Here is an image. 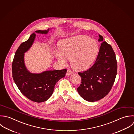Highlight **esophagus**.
Masks as SVG:
<instances>
[{
    "label": "esophagus",
    "instance_id": "obj_1",
    "mask_svg": "<svg viewBox=\"0 0 134 134\" xmlns=\"http://www.w3.org/2000/svg\"><path fill=\"white\" fill-rule=\"evenodd\" d=\"M72 74H73V72L71 70H68L67 71V73H66V76L69 77V76H71Z\"/></svg>",
    "mask_w": 134,
    "mask_h": 134
}]
</instances>
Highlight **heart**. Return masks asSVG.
Returning <instances> with one entry per match:
<instances>
[{
	"mask_svg": "<svg viewBox=\"0 0 134 134\" xmlns=\"http://www.w3.org/2000/svg\"><path fill=\"white\" fill-rule=\"evenodd\" d=\"M59 50L61 53L57 55L59 61L65 64L66 58L71 59V64L75 69L83 70L94 63L99 52V45L96 40L80 35L63 40Z\"/></svg>",
	"mask_w": 134,
	"mask_h": 134,
	"instance_id": "b5f03b06",
	"label": "heart"
}]
</instances>
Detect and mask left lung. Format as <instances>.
I'll return each mask as SVG.
<instances>
[{"mask_svg":"<svg viewBox=\"0 0 134 134\" xmlns=\"http://www.w3.org/2000/svg\"><path fill=\"white\" fill-rule=\"evenodd\" d=\"M102 42L94 64L88 70L78 72L81 82L77 88L79 95L85 100L95 102L103 98L110 91L117 74V61L112 46L99 35Z\"/></svg>","mask_w":134,"mask_h":134,"instance_id":"left-lung-1","label":"left lung"}]
</instances>
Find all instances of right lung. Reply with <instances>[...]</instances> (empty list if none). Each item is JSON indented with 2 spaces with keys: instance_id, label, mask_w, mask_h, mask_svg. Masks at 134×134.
Returning a JSON list of instances; mask_svg holds the SVG:
<instances>
[{
  "instance_id": "right-lung-1",
  "label": "right lung",
  "mask_w": 134,
  "mask_h": 134,
  "mask_svg": "<svg viewBox=\"0 0 134 134\" xmlns=\"http://www.w3.org/2000/svg\"><path fill=\"white\" fill-rule=\"evenodd\" d=\"M49 30H37L35 32L47 34ZM35 35V33L32 34L16 50L12 62V73L13 80L21 92L29 100L40 103L51 97L55 85L65 76L67 69L47 70L40 74L31 73L27 69L24 60V53L32 45Z\"/></svg>"
}]
</instances>
